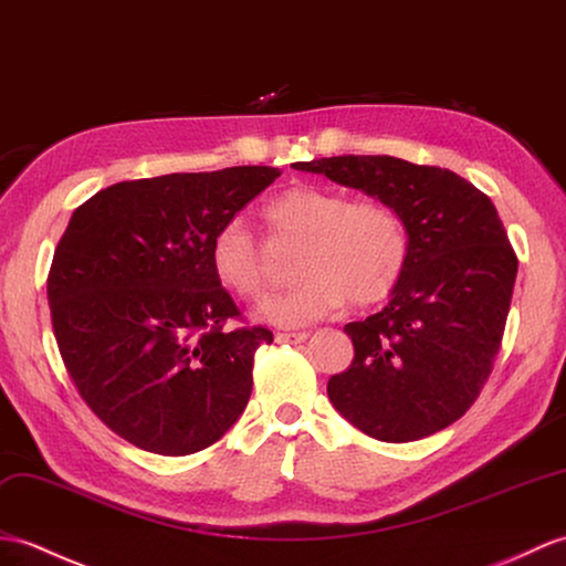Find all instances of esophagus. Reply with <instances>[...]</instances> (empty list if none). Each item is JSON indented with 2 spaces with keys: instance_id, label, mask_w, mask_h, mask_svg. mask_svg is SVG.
<instances>
[{
  "instance_id": "obj_1",
  "label": "esophagus",
  "mask_w": 566,
  "mask_h": 566,
  "mask_svg": "<svg viewBox=\"0 0 566 566\" xmlns=\"http://www.w3.org/2000/svg\"><path fill=\"white\" fill-rule=\"evenodd\" d=\"M308 335L311 333H277L274 335V339H277V343H292V345H296V343H304V339H308Z\"/></svg>"
}]
</instances>
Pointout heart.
Returning a JSON list of instances; mask_svg holds the SVG:
<instances>
[{"label":"heart","instance_id":"obj_1","mask_svg":"<svg viewBox=\"0 0 566 566\" xmlns=\"http://www.w3.org/2000/svg\"><path fill=\"white\" fill-rule=\"evenodd\" d=\"M272 231L296 239L292 274L298 282L270 298L262 315L277 325H304L343 308H369L398 286L407 262L400 217L378 200H352L323 186H292L265 207ZM214 277L245 301H260L270 274L253 231L241 217L212 239Z\"/></svg>","mask_w":566,"mask_h":566}]
</instances>
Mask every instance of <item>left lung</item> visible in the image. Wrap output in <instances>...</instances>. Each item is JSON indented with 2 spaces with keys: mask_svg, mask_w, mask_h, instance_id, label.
I'll list each match as a JSON object with an SVG mask.
<instances>
[{
  "mask_svg": "<svg viewBox=\"0 0 566 566\" xmlns=\"http://www.w3.org/2000/svg\"><path fill=\"white\" fill-rule=\"evenodd\" d=\"M292 166L376 197L407 233L388 304L345 325L354 359L327 380V398L378 441H417L453 424L492 371L518 272L496 207L453 170L396 156Z\"/></svg>",
  "mask_w": 566,
  "mask_h": 566,
  "instance_id": "8db88e82",
  "label": "left lung"
}]
</instances>
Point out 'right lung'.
<instances>
[{
    "instance_id": "obj_1",
    "label": "right lung",
    "mask_w": 566,
    "mask_h": 566,
    "mask_svg": "<svg viewBox=\"0 0 566 566\" xmlns=\"http://www.w3.org/2000/svg\"><path fill=\"white\" fill-rule=\"evenodd\" d=\"M280 168L125 180L74 209L48 277L52 327L78 396L137 449L190 455L227 433L253 390L268 327L214 277V233Z\"/></svg>"
}]
</instances>
